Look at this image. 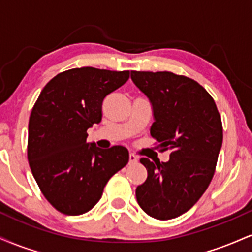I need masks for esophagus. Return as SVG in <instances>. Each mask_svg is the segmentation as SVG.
Wrapping results in <instances>:
<instances>
[{"label":"esophagus","mask_w":252,"mask_h":252,"mask_svg":"<svg viewBox=\"0 0 252 252\" xmlns=\"http://www.w3.org/2000/svg\"><path fill=\"white\" fill-rule=\"evenodd\" d=\"M137 156H136L135 154H132V153H130L129 154V162L130 163H135V162H137Z\"/></svg>","instance_id":"1"}]
</instances>
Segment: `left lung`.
Masks as SVG:
<instances>
[{
  "mask_svg": "<svg viewBox=\"0 0 252 252\" xmlns=\"http://www.w3.org/2000/svg\"><path fill=\"white\" fill-rule=\"evenodd\" d=\"M131 80L152 104L150 135L170 150L167 162L141 158L148 175L136 199L147 215L168 220L187 212L209 187L221 149V118L209 92L190 78L131 71Z\"/></svg>",
  "mask_w": 252,
  "mask_h": 252,
  "instance_id": "left-lung-1",
  "label": "left lung"
}]
</instances>
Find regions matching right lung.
Listing matches in <instances>:
<instances>
[{"label": "right lung", "instance_id": "right-lung-1", "mask_svg": "<svg viewBox=\"0 0 252 252\" xmlns=\"http://www.w3.org/2000/svg\"><path fill=\"white\" fill-rule=\"evenodd\" d=\"M128 79L129 71L72 68L47 83L32 110L28 161L42 194L62 213L91 210L109 179L128 163L124 147L86 142L88 129L102 121L105 97Z\"/></svg>", "mask_w": 252, "mask_h": 252}]
</instances>
